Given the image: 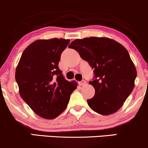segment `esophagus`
<instances>
[{"instance_id":"esophagus-1","label":"esophagus","mask_w":148,"mask_h":148,"mask_svg":"<svg viewBox=\"0 0 148 148\" xmlns=\"http://www.w3.org/2000/svg\"><path fill=\"white\" fill-rule=\"evenodd\" d=\"M79 84H80V86H84L86 84V82L85 80H82L79 82Z\"/></svg>"}]
</instances>
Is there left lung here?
<instances>
[{"mask_svg": "<svg viewBox=\"0 0 148 148\" xmlns=\"http://www.w3.org/2000/svg\"><path fill=\"white\" fill-rule=\"evenodd\" d=\"M69 48L79 52L94 69V78L89 84L95 88V95L87 100L89 107L103 115L118 111L132 92L137 76L127 50L105 37L76 39Z\"/></svg>", "mask_w": 148, "mask_h": 148, "instance_id": "1", "label": "left lung"}]
</instances>
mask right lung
<instances>
[{
	"label": "right lung",
	"instance_id": "add662e5",
	"mask_svg": "<svg viewBox=\"0 0 148 148\" xmlns=\"http://www.w3.org/2000/svg\"><path fill=\"white\" fill-rule=\"evenodd\" d=\"M69 39L37 40L24 50L15 71L21 98L38 116L53 119L64 111L77 84L68 82L58 63Z\"/></svg>",
	"mask_w": 148,
	"mask_h": 148
}]
</instances>
